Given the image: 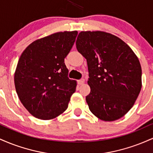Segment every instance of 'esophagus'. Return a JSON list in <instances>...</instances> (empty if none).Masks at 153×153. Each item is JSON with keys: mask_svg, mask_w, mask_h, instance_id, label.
<instances>
[{"mask_svg": "<svg viewBox=\"0 0 153 153\" xmlns=\"http://www.w3.org/2000/svg\"><path fill=\"white\" fill-rule=\"evenodd\" d=\"M84 82H85L84 79H80V80H78V85H82V84L84 83Z\"/></svg>", "mask_w": 153, "mask_h": 153, "instance_id": "34e87169", "label": "esophagus"}]
</instances>
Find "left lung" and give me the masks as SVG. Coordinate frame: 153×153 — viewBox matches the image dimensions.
<instances>
[{
    "mask_svg": "<svg viewBox=\"0 0 153 153\" xmlns=\"http://www.w3.org/2000/svg\"><path fill=\"white\" fill-rule=\"evenodd\" d=\"M76 48L86 59L91 92L85 100L96 117L112 122L131 109L142 88V68L127 44L101 31L79 33Z\"/></svg>",
    "mask_w": 153,
    "mask_h": 153,
    "instance_id": "left-lung-1",
    "label": "left lung"
}]
</instances>
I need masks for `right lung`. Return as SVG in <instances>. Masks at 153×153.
<instances>
[{
	"mask_svg": "<svg viewBox=\"0 0 153 153\" xmlns=\"http://www.w3.org/2000/svg\"><path fill=\"white\" fill-rule=\"evenodd\" d=\"M78 31L57 32L31 43L22 52L14 73L16 91L26 110L36 118H56L68 108L77 86L68 78L64 59Z\"/></svg>",
	"mask_w": 153,
	"mask_h": 153,
	"instance_id": "add662e5",
	"label": "right lung"
}]
</instances>
